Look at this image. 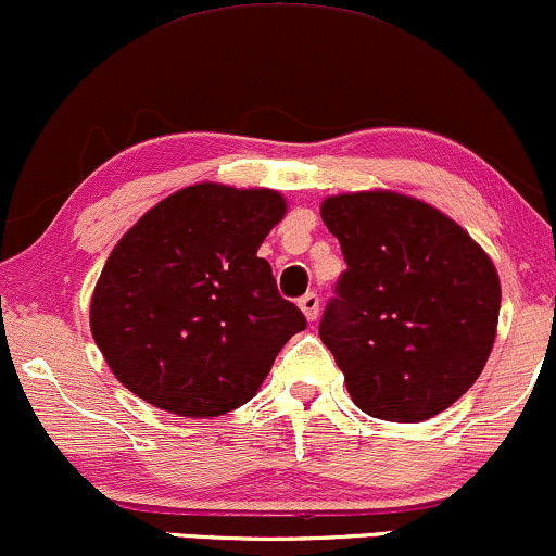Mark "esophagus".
I'll return each instance as SVG.
<instances>
[{
  "mask_svg": "<svg viewBox=\"0 0 556 556\" xmlns=\"http://www.w3.org/2000/svg\"><path fill=\"white\" fill-rule=\"evenodd\" d=\"M299 306H302V312H304V317L309 319V323H315V319L319 317V296L315 291H309V293H304L302 299H299Z\"/></svg>",
  "mask_w": 556,
  "mask_h": 556,
  "instance_id": "obj_1",
  "label": "esophagus"
}]
</instances>
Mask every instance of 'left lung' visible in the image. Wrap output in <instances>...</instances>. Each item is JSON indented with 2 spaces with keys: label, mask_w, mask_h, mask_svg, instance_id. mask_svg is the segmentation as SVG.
Instances as JSON below:
<instances>
[{
  "label": "left lung",
  "mask_w": 556,
  "mask_h": 556,
  "mask_svg": "<svg viewBox=\"0 0 556 556\" xmlns=\"http://www.w3.org/2000/svg\"><path fill=\"white\" fill-rule=\"evenodd\" d=\"M345 270L319 338L364 414L416 424L479 380L500 317L492 260L447 215L395 192L328 198Z\"/></svg>",
  "instance_id": "left-lung-1"
}]
</instances>
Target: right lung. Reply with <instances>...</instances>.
Listing matches in <instances>:
<instances>
[{
	"label": "right lung",
	"instance_id": "1",
	"mask_svg": "<svg viewBox=\"0 0 556 556\" xmlns=\"http://www.w3.org/2000/svg\"><path fill=\"white\" fill-rule=\"evenodd\" d=\"M286 200L273 189H179L124 233L90 302V330L124 388L187 419L244 406L306 328L257 257Z\"/></svg>",
	"mask_w": 556,
	"mask_h": 556
}]
</instances>
